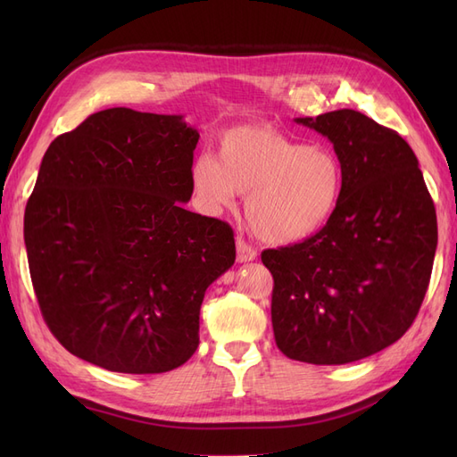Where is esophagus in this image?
I'll return each instance as SVG.
<instances>
[{
  "label": "esophagus",
  "instance_id": "obj_1",
  "mask_svg": "<svg viewBox=\"0 0 457 457\" xmlns=\"http://www.w3.org/2000/svg\"><path fill=\"white\" fill-rule=\"evenodd\" d=\"M255 257H257L255 247H252L244 238H237V261L247 262V261H253Z\"/></svg>",
  "mask_w": 457,
  "mask_h": 457
}]
</instances>
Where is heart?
Returning a JSON list of instances; mask_svg holds the SVG:
<instances>
[{"instance_id": "obj_1", "label": "heart", "mask_w": 457, "mask_h": 457, "mask_svg": "<svg viewBox=\"0 0 457 457\" xmlns=\"http://www.w3.org/2000/svg\"><path fill=\"white\" fill-rule=\"evenodd\" d=\"M190 185L207 212L245 198V217L259 238L294 244L311 238L334 217L345 170L334 152L311 146L270 126H238L219 137V154L196 156Z\"/></svg>"}]
</instances>
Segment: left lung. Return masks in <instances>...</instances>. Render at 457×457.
Listing matches in <instances>:
<instances>
[{"instance_id":"8db88e82","label":"left lung","mask_w":457,"mask_h":457,"mask_svg":"<svg viewBox=\"0 0 457 457\" xmlns=\"http://www.w3.org/2000/svg\"><path fill=\"white\" fill-rule=\"evenodd\" d=\"M334 145L345 170L337 210L299 244L265 250L272 329L292 361L349 364L403 337L423 303L436 212L418 158L396 131L351 108L297 118Z\"/></svg>"}]
</instances>
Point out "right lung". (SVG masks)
I'll return each instance as SVG.
<instances>
[{
    "label": "right lung",
    "mask_w": 457,
    "mask_h": 457,
    "mask_svg": "<svg viewBox=\"0 0 457 457\" xmlns=\"http://www.w3.org/2000/svg\"><path fill=\"white\" fill-rule=\"evenodd\" d=\"M198 139L183 116L108 108L41 160L24 213L32 286L81 361L163 373L198 349L205 289L237 259L228 223L183 207Z\"/></svg>",
    "instance_id": "obj_1"
}]
</instances>
